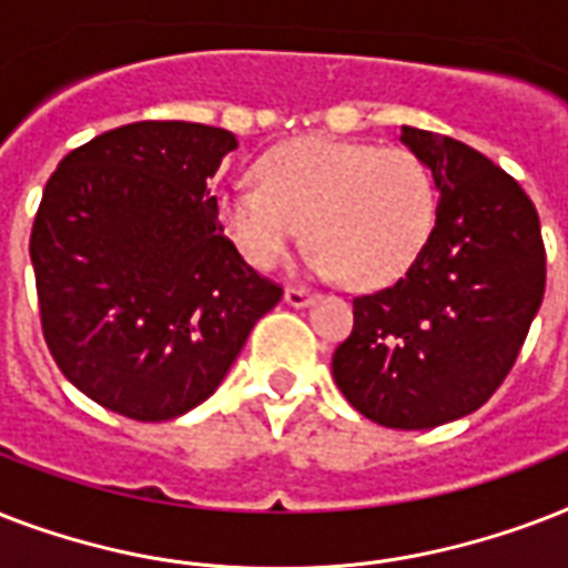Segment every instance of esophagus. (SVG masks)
<instances>
[{"label":"esophagus","instance_id":"esophagus-1","mask_svg":"<svg viewBox=\"0 0 568 568\" xmlns=\"http://www.w3.org/2000/svg\"><path fill=\"white\" fill-rule=\"evenodd\" d=\"M315 301V294L310 292V288H303V285H288L285 288V303L288 306H306V303Z\"/></svg>","mask_w":568,"mask_h":568}]
</instances>
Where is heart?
<instances>
[{"instance_id":"obj_1","label":"heart","mask_w":568,"mask_h":568,"mask_svg":"<svg viewBox=\"0 0 568 568\" xmlns=\"http://www.w3.org/2000/svg\"><path fill=\"white\" fill-rule=\"evenodd\" d=\"M436 185L404 146L312 135L258 162V182L217 200L223 232L258 271H271L310 230V267L363 288L404 274L436 226Z\"/></svg>"}]
</instances>
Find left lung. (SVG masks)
<instances>
[{
	"label": "left lung",
	"mask_w": 568,
	"mask_h": 568,
	"mask_svg": "<svg viewBox=\"0 0 568 568\" xmlns=\"http://www.w3.org/2000/svg\"><path fill=\"white\" fill-rule=\"evenodd\" d=\"M439 189L436 226L404 276L354 297L333 377L354 409L397 430L475 413L516 365L546 294L539 214L510 173L463 141L404 126Z\"/></svg>",
	"instance_id": "8db88e82"
}]
</instances>
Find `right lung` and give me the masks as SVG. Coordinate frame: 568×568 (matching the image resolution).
<instances>
[{
	"instance_id": "right-lung-1",
	"label": "right lung",
	"mask_w": 568,
	"mask_h": 568,
	"mask_svg": "<svg viewBox=\"0 0 568 568\" xmlns=\"http://www.w3.org/2000/svg\"><path fill=\"white\" fill-rule=\"evenodd\" d=\"M235 146L226 129L141 120L67 153L40 196L29 253L49 354L132 422L203 404L283 297L205 189Z\"/></svg>"
}]
</instances>
